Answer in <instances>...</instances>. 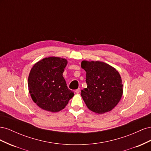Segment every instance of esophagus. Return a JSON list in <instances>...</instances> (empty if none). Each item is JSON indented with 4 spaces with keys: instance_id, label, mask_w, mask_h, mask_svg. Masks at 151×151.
Here are the masks:
<instances>
[{
    "instance_id": "esophagus-1",
    "label": "esophagus",
    "mask_w": 151,
    "mask_h": 151,
    "mask_svg": "<svg viewBox=\"0 0 151 151\" xmlns=\"http://www.w3.org/2000/svg\"><path fill=\"white\" fill-rule=\"evenodd\" d=\"M80 91H81V89H80V88H78V89L76 90L75 92H76L77 94H79V93H80Z\"/></svg>"
}]
</instances>
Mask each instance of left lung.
<instances>
[{
	"label": "left lung",
	"instance_id": "8db88e82",
	"mask_svg": "<svg viewBox=\"0 0 151 151\" xmlns=\"http://www.w3.org/2000/svg\"><path fill=\"white\" fill-rule=\"evenodd\" d=\"M81 67L86 72V88L81 96L87 107L95 113L111 110L119 103L123 94L121 76L115 68L99 61L83 60Z\"/></svg>",
	"mask_w": 151,
	"mask_h": 151
}]
</instances>
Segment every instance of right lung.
Returning <instances> with one entry per match:
<instances>
[{
    "mask_svg": "<svg viewBox=\"0 0 151 151\" xmlns=\"http://www.w3.org/2000/svg\"><path fill=\"white\" fill-rule=\"evenodd\" d=\"M65 58L49 57L36 62L30 70L28 84L33 101L44 110L58 112L64 108L74 93L67 88L63 72Z\"/></svg>",
    "mask_w": 151,
    "mask_h": 151,
    "instance_id": "right-lung-1",
    "label": "right lung"
}]
</instances>
